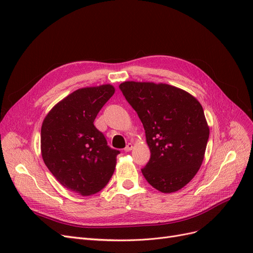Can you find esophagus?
Masks as SVG:
<instances>
[{
  "label": "esophagus",
  "instance_id": "obj_1",
  "mask_svg": "<svg viewBox=\"0 0 253 253\" xmlns=\"http://www.w3.org/2000/svg\"><path fill=\"white\" fill-rule=\"evenodd\" d=\"M132 149H133V144H132V143H127L126 149H125V151H126V152H129Z\"/></svg>",
  "mask_w": 253,
  "mask_h": 253
}]
</instances>
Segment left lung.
Wrapping results in <instances>:
<instances>
[{"mask_svg":"<svg viewBox=\"0 0 253 253\" xmlns=\"http://www.w3.org/2000/svg\"><path fill=\"white\" fill-rule=\"evenodd\" d=\"M119 87L145 131L151 158L141 169L144 178L163 193L182 189L200 170L209 138L202 104L166 83L125 81Z\"/></svg>","mask_w":253,"mask_h":253,"instance_id":"1","label":"left lung"}]
</instances>
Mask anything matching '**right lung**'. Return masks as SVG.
Segmentation results:
<instances>
[{
	"label": "right lung",
	"instance_id": "obj_1",
	"mask_svg": "<svg viewBox=\"0 0 253 253\" xmlns=\"http://www.w3.org/2000/svg\"><path fill=\"white\" fill-rule=\"evenodd\" d=\"M112 84L82 87L59 101L41 127V154L61 185L82 196L102 190L111 179L119 151L108 147L94 126L114 95Z\"/></svg>",
	"mask_w": 253,
	"mask_h": 253
}]
</instances>
